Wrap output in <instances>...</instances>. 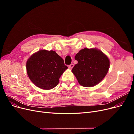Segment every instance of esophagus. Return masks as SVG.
Here are the masks:
<instances>
[{"label": "esophagus", "mask_w": 134, "mask_h": 134, "mask_svg": "<svg viewBox=\"0 0 134 134\" xmlns=\"http://www.w3.org/2000/svg\"><path fill=\"white\" fill-rule=\"evenodd\" d=\"M73 66H74V64H71L70 65H69V69H71L73 68Z\"/></svg>", "instance_id": "1"}]
</instances>
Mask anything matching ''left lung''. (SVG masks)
<instances>
[{"label": "left lung", "instance_id": "1", "mask_svg": "<svg viewBox=\"0 0 134 134\" xmlns=\"http://www.w3.org/2000/svg\"><path fill=\"white\" fill-rule=\"evenodd\" d=\"M75 59L78 63L71 71L83 87H91L98 84L106 76L109 68L107 56L96 48L81 50L76 54Z\"/></svg>", "mask_w": 134, "mask_h": 134}]
</instances>
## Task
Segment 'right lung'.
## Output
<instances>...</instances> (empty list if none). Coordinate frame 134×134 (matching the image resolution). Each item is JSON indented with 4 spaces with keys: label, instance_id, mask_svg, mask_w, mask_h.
Wrapping results in <instances>:
<instances>
[{
    "label": "right lung",
    "instance_id": "obj_1",
    "mask_svg": "<svg viewBox=\"0 0 134 134\" xmlns=\"http://www.w3.org/2000/svg\"><path fill=\"white\" fill-rule=\"evenodd\" d=\"M26 68L28 77L36 86L50 90L58 84L60 77L68 66L55 51L42 50L28 59Z\"/></svg>",
    "mask_w": 134,
    "mask_h": 134
}]
</instances>
